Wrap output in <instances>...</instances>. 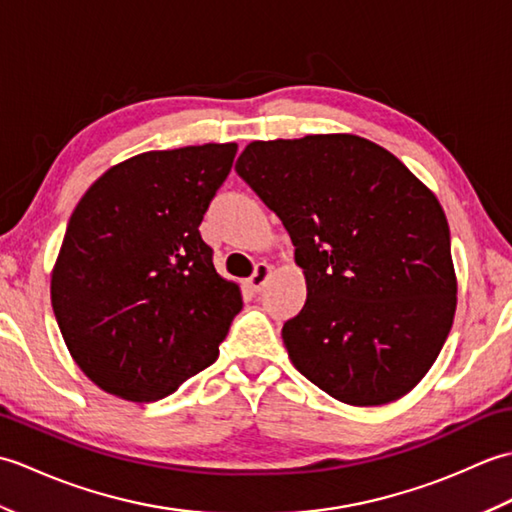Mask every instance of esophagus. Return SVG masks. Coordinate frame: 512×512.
Here are the masks:
<instances>
[{
  "mask_svg": "<svg viewBox=\"0 0 512 512\" xmlns=\"http://www.w3.org/2000/svg\"><path fill=\"white\" fill-rule=\"evenodd\" d=\"M270 270H273V268H270L266 262H259V264L255 266V273L246 279L248 290H250V292H259V290H262L264 284H266L268 275H270Z\"/></svg>",
  "mask_w": 512,
  "mask_h": 512,
  "instance_id": "esophagus-1",
  "label": "esophagus"
}]
</instances>
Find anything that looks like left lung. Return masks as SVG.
<instances>
[{
	"label": "left lung",
	"mask_w": 512,
	"mask_h": 512,
	"mask_svg": "<svg viewBox=\"0 0 512 512\" xmlns=\"http://www.w3.org/2000/svg\"><path fill=\"white\" fill-rule=\"evenodd\" d=\"M235 171L277 213L306 273V306L281 330L292 365L347 405L405 396L438 358L458 303L436 195L350 134L257 140Z\"/></svg>",
	"instance_id": "left-lung-1"
}]
</instances>
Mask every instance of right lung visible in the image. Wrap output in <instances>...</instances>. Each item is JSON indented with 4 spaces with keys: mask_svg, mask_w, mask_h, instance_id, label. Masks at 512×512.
<instances>
[{
    "mask_svg": "<svg viewBox=\"0 0 512 512\" xmlns=\"http://www.w3.org/2000/svg\"><path fill=\"white\" fill-rule=\"evenodd\" d=\"M235 154V143L147 151L76 204L52 310L76 365L107 394L165 398L220 354L244 303L215 273L200 224Z\"/></svg>",
    "mask_w": 512,
    "mask_h": 512,
    "instance_id": "add662e5",
    "label": "right lung"
}]
</instances>
